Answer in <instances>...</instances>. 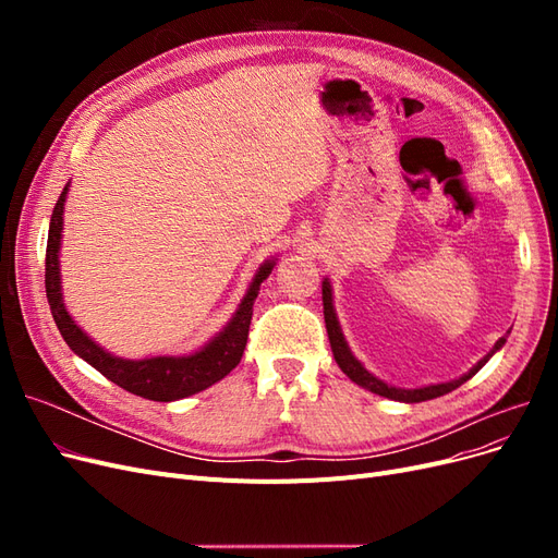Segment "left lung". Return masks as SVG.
<instances>
[{
	"label": "left lung",
	"instance_id": "obj_1",
	"mask_svg": "<svg viewBox=\"0 0 558 558\" xmlns=\"http://www.w3.org/2000/svg\"><path fill=\"white\" fill-rule=\"evenodd\" d=\"M320 295H324V318H326V330H328V340H330V349H332V356L337 361V365H340L342 373L353 381L359 384L361 388H365V391L369 393H377V396H384V398H391V400H398V402H424V400H433V398H440L445 393H451L453 388H459L461 384H465L470 377H475L480 369L492 361V356L496 351L502 349V344L508 342V335H502L500 340L494 344V349L486 353L484 359H480L475 365H472L465 375L456 377V379H449V381H440V384H428V386H418V388H400V386H393V384H386L384 379H379L377 375L369 373V369L353 356V351L349 349V342L347 337L342 332V326H340V318H337V312H335V302H332V283L328 277H324V281H320Z\"/></svg>",
	"mask_w": 558,
	"mask_h": 558
}]
</instances>
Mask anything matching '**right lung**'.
<instances>
[{"label":"right lung","instance_id":"1","mask_svg":"<svg viewBox=\"0 0 558 558\" xmlns=\"http://www.w3.org/2000/svg\"><path fill=\"white\" fill-rule=\"evenodd\" d=\"M70 189L72 181H66L56 202L53 216H50L46 244V298L50 305V314L56 318V326L64 337V342L70 344V349L78 359L93 365L97 373H102L109 381L118 384L134 396H142L156 402H172L195 396L199 391H205L211 384L228 377L242 361L253 316V302L258 298L260 283L272 275L279 258L272 256L258 265L256 275L251 277L248 289L228 324L199 349L179 353V356H172V353H158V356L146 359H121L102 344H97L93 337L76 324L74 316L66 312L64 305L60 248L64 230V202L66 195H70Z\"/></svg>","mask_w":558,"mask_h":558}]
</instances>
